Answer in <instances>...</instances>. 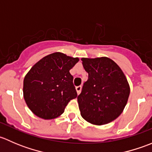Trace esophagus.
I'll use <instances>...</instances> for the list:
<instances>
[{
	"mask_svg": "<svg viewBox=\"0 0 152 152\" xmlns=\"http://www.w3.org/2000/svg\"><path fill=\"white\" fill-rule=\"evenodd\" d=\"M76 91H77L78 94H79V93H80V92H81V90H82V86H81V85L77 86V87H76Z\"/></svg>",
	"mask_w": 152,
	"mask_h": 152,
	"instance_id": "obj_1",
	"label": "esophagus"
}]
</instances>
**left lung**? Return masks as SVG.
I'll return each instance as SVG.
<instances>
[{
  "label": "left lung",
  "instance_id": "8db88e82",
  "mask_svg": "<svg viewBox=\"0 0 152 152\" xmlns=\"http://www.w3.org/2000/svg\"><path fill=\"white\" fill-rule=\"evenodd\" d=\"M88 73L78 96L81 115L87 122L104 125L122 113L128 101L130 88L120 67L107 57L82 58Z\"/></svg>",
  "mask_w": 152,
  "mask_h": 152
}]
</instances>
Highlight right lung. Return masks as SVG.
<instances>
[{
    "instance_id": "right-lung-1",
    "label": "right lung",
    "mask_w": 152,
    "mask_h": 152,
    "mask_svg": "<svg viewBox=\"0 0 152 152\" xmlns=\"http://www.w3.org/2000/svg\"><path fill=\"white\" fill-rule=\"evenodd\" d=\"M78 62L79 58L56 52L31 68L24 78L23 96L34 114L43 119L57 118L77 97L70 70Z\"/></svg>"
}]
</instances>
